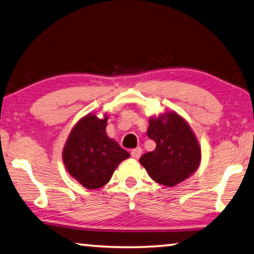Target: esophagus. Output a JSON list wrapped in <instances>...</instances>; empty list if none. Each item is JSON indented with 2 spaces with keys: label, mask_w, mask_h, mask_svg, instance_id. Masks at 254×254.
<instances>
[{
  "label": "esophagus",
  "mask_w": 254,
  "mask_h": 254,
  "mask_svg": "<svg viewBox=\"0 0 254 254\" xmlns=\"http://www.w3.org/2000/svg\"><path fill=\"white\" fill-rule=\"evenodd\" d=\"M131 156L133 157V158H135V160H137V158H139L140 156H141V148H140V147H137V148L132 149L131 150Z\"/></svg>",
  "instance_id": "34e87169"
}]
</instances>
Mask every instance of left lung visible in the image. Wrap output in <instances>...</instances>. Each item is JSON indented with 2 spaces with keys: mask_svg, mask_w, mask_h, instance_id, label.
<instances>
[{
  "mask_svg": "<svg viewBox=\"0 0 254 254\" xmlns=\"http://www.w3.org/2000/svg\"><path fill=\"white\" fill-rule=\"evenodd\" d=\"M147 135L156 148L140 157L151 179L173 187L194 173L200 162V148L190 127L176 113L149 119Z\"/></svg>",
  "mask_w": 254,
  "mask_h": 254,
  "instance_id": "obj_1",
  "label": "left lung"
}]
</instances>
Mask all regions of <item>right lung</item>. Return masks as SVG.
Returning <instances> with one entry per match:
<instances>
[{"label": "right lung", "instance_id": "1", "mask_svg": "<svg viewBox=\"0 0 254 254\" xmlns=\"http://www.w3.org/2000/svg\"><path fill=\"white\" fill-rule=\"evenodd\" d=\"M108 117L86 115L73 127L63 150L67 171L82 186L97 189L111 180L121 162L130 156L106 134Z\"/></svg>", "mask_w": 254, "mask_h": 254}]
</instances>
